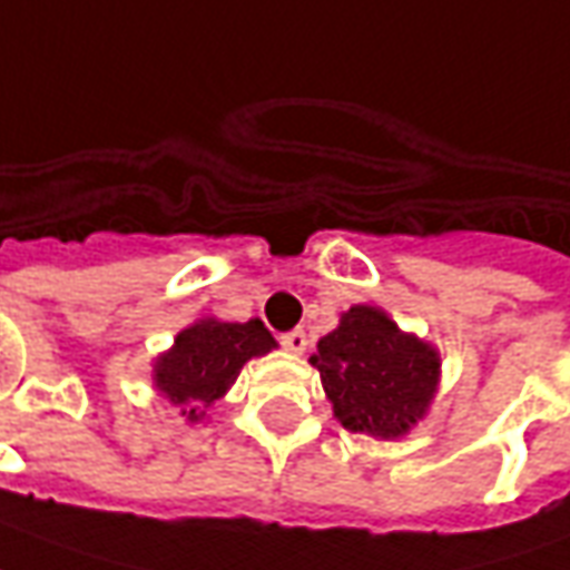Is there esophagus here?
<instances>
[{
  "instance_id": "1",
  "label": "esophagus",
  "mask_w": 570,
  "mask_h": 570,
  "mask_svg": "<svg viewBox=\"0 0 570 570\" xmlns=\"http://www.w3.org/2000/svg\"><path fill=\"white\" fill-rule=\"evenodd\" d=\"M281 342H284L286 352H293V354H302L305 348H308V336H305L302 330H289V333L281 336Z\"/></svg>"
}]
</instances>
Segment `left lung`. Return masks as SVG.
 <instances>
[{"label":"left lung","instance_id":"obj_1","mask_svg":"<svg viewBox=\"0 0 570 570\" xmlns=\"http://www.w3.org/2000/svg\"><path fill=\"white\" fill-rule=\"evenodd\" d=\"M308 364L321 373L333 416L348 432L395 441L423 423L441 382V352L376 308L352 305L317 340Z\"/></svg>","mask_w":570,"mask_h":570}]
</instances>
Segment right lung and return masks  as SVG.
Segmentation results:
<instances>
[{"label":"right lung","mask_w":570,"mask_h":570,"mask_svg":"<svg viewBox=\"0 0 570 570\" xmlns=\"http://www.w3.org/2000/svg\"><path fill=\"white\" fill-rule=\"evenodd\" d=\"M274 348L277 342L258 317L246 324L200 317L154 357L150 380L160 397L178 407L185 423H200L206 420V410L228 395L246 361Z\"/></svg>","instance_id":"obj_1"}]
</instances>
